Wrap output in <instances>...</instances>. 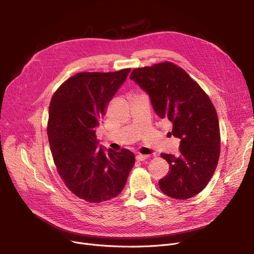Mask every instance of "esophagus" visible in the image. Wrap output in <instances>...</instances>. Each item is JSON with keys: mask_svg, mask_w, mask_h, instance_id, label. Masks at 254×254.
<instances>
[{"mask_svg": "<svg viewBox=\"0 0 254 254\" xmlns=\"http://www.w3.org/2000/svg\"><path fill=\"white\" fill-rule=\"evenodd\" d=\"M147 158H148L147 155H143V154L136 155V159H137V161H139V162H144L145 159H147Z\"/></svg>", "mask_w": 254, "mask_h": 254, "instance_id": "1", "label": "esophagus"}]
</instances>
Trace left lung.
Instances as JSON below:
<instances>
[{
  "label": "left lung",
  "mask_w": 254,
  "mask_h": 254,
  "mask_svg": "<svg viewBox=\"0 0 254 254\" xmlns=\"http://www.w3.org/2000/svg\"><path fill=\"white\" fill-rule=\"evenodd\" d=\"M129 78L148 93L154 111L173 125L179 154L162 153L170 166L158 181L170 197L186 199L201 192L214 174L220 154L216 110L207 93L175 64L165 62L132 70Z\"/></svg>",
  "instance_id": "1"
}]
</instances>
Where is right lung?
Masks as SVG:
<instances>
[{"instance_id": "right-lung-1", "label": "right lung", "mask_w": 254, "mask_h": 254, "mask_svg": "<svg viewBox=\"0 0 254 254\" xmlns=\"http://www.w3.org/2000/svg\"><path fill=\"white\" fill-rule=\"evenodd\" d=\"M130 69L82 72L64 81L49 105L47 135L60 176L76 196L90 203L115 197L135 164L127 149L99 147L96 127Z\"/></svg>"}]
</instances>
